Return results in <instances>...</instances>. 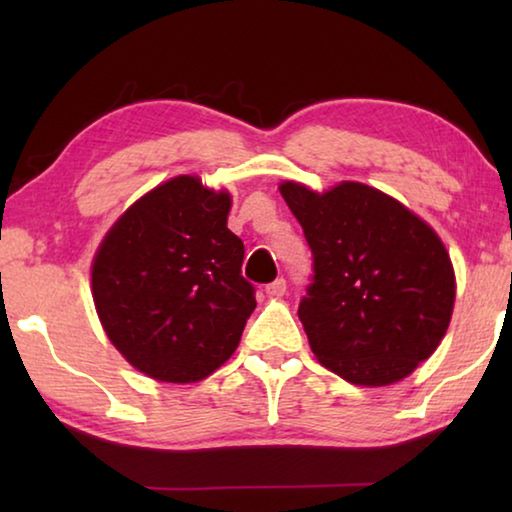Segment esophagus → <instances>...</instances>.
Instances as JSON below:
<instances>
[{
  "label": "esophagus",
  "instance_id": "34e87169",
  "mask_svg": "<svg viewBox=\"0 0 512 512\" xmlns=\"http://www.w3.org/2000/svg\"><path fill=\"white\" fill-rule=\"evenodd\" d=\"M266 293L271 298H282L284 293H287V280H284V277H277L275 282L266 284Z\"/></svg>",
  "mask_w": 512,
  "mask_h": 512
}]
</instances>
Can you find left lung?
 Segmentation results:
<instances>
[{
    "label": "left lung",
    "mask_w": 512,
    "mask_h": 512,
    "mask_svg": "<svg viewBox=\"0 0 512 512\" xmlns=\"http://www.w3.org/2000/svg\"><path fill=\"white\" fill-rule=\"evenodd\" d=\"M280 194L302 225L314 277L298 316L311 352L357 386L395 384L429 359L456 298L452 259L431 225L363 183Z\"/></svg>",
    "instance_id": "1"
}]
</instances>
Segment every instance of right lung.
<instances>
[{
	"instance_id": "right-lung-1",
	"label": "right lung",
	"mask_w": 512,
	"mask_h": 512,
	"mask_svg": "<svg viewBox=\"0 0 512 512\" xmlns=\"http://www.w3.org/2000/svg\"><path fill=\"white\" fill-rule=\"evenodd\" d=\"M230 194L176 176L135 201L92 262V298L110 343L146 377L192 384L237 350L255 309Z\"/></svg>"
}]
</instances>
